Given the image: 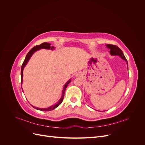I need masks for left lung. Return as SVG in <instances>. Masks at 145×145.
<instances>
[{
  "mask_svg": "<svg viewBox=\"0 0 145 145\" xmlns=\"http://www.w3.org/2000/svg\"><path fill=\"white\" fill-rule=\"evenodd\" d=\"M106 46L108 48V49H109V50H110L109 52H110V54L111 56H120V58H121L123 60H124L126 62L127 67H128V61H127L126 57H125V56L123 54V51L120 49V48L116 45H109V44L106 45Z\"/></svg>",
  "mask_w": 145,
  "mask_h": 145,
  "instance_id": "8db88e82",
  "label": "left lung"
}]
</instances>
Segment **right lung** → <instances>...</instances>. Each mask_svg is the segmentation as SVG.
Returning <instances> with one entry per match:
<instances>
[{
	"mask_svg": "<svg viewBox=\"0 0 145 145\" xmlns=\"http://www.w3.org/2000/svg\"><path fill=\"white\" fill-rule=\"evenodd\" d=\"M54 46H51V44L49 43H46V42H44V43H42V44H40V45H37V46H35L34 47H33L31 50L28 53L26 56V57L25 59L24 62L22 65V67H21V86L22 85V83H23V71H24V69L25 67V66L27 65V64L28 63V61L29 60L30 58L31 57V56H33V54L35 52L40 50V49H46V50H54ZM71 81V79H69L68 82H67V83H65L64 86H63V88L62 90V96H61L60 99H59V100L57 102L56 104L52 105V106L46 108H37V107H35L34 106H33L32 105H31V106L36 109H38V110H40V111H50L53 110L55 108H56L57 106H59V105L62 103V101L63 100V97H64V95H65V91L66 88H67V87L68 86V84L70 83V82ZM23 91V90H22ZM24 92V91H23Z\"/></svg>",
	"mask_w": 145,
	"mask_h": 145,
	"instance_id": "right-lung-1",
	"label": "right lung"
}]
</instances>
